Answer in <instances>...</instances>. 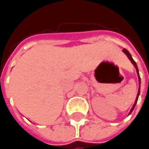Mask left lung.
<instances>
[{
	"label": "left lung",
	"mask_w": 149,
	"mask_h": 149,
	"mask_svg": "<svg viewBox=\"0 0 149 149\" xmlns=\"http://www.w3.org/2000/svg\"><path fill=\"white\" fill-rule=\"evenodd\" d=\"M123 52L128 56V58L130 59V61H131V63H132L133 65H134V67L136 68V70H137V73H138V76H139V92H138V95H137V98H136V100H135V103H134V104H133V106H132V108H131V110H130V113L129 114H130L131 113V112L133 111V109H134V107H135V105H136V104H137V101H138V98H139V90H140V78H139V69H138V66H137V63L135 62V61L132 59V57H131V55H130V54L128 52V50H126V49H123Z\"/></svg>",
	"instance_id": "obj_1"
}]
</instances>
